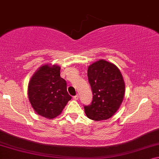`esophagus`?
I'll list each match as a JSON object with an SVG mask.
<instances>
[{"mask_svg": "<svg viewBox=\"0 0 159 159\" xmlns=\"http://www.w3.org/2000/svg\"><path fill=\"white\" fill-rule=\"evenodd\" d=\"M79 94L75 95V96H74V97H73V99H74V100H78V99H79Z\"/></svg>", "mask_w": 159, "mask_h": 159, "instance_id": "esophagus-1", "label": "esophagus"}]
</instances>
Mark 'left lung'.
Segmentation results:
<instances>
[{
	"mask_svg": "<svg viewBox=\"0 0 159 159\" xmlns=\"http://www.w3.org/2000/svg\"><path fill=\"white\" fill-rule=\"evenodd\" d=\"M88 79L93 100L84 106L89 119L106 120L112 117L123 101L125 86L120 70L115 64L99 60L89 66Z\"/></svg>",
	"mask_w": 159,
	"mask_h": 159,
	"instance_id": "left-lung-1",
	"label": "left lung"
}]
</instances>
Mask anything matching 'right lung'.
Here are the masks:
<instances>
[{
	"label": "right lung",
	"instance_id": "right-lung-1",
	"mask_svg": "<svg viewBox=\"0 0 159 159\" xmlns=\"http://www.w3.org/2000/svg\"><path fill=\"white\" fill-rule=\"evenodd\" d=\"M60 67L44 65L31 78L28 86L29 100L37 114L53 119L62 112L71 97L66 80L60 77Z\"/></svg>",
	"mask_w": 159,
	"mask_h": 159
}]
</instances>
